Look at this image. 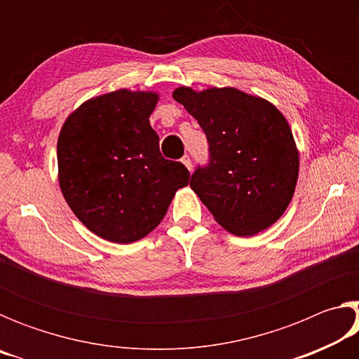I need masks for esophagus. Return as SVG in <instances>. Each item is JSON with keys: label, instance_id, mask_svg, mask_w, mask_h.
<instances>
[{"label": "esophagus", "instance_id": "34e87169", "mask_svg": "<svg viewBox=\"0 0 359 359\" xmlns=\"http://www.w3.org/2000/svg\"><path fill=\"white\" fill-rule=\"evenodd\" d=\"M182 163H184V165H185V168L188 169V171H191L193 166H191V160H190V156L185 155L184 158H182Z\"/></svg>", "mask_w": 359, "mask_h": 359}]
</instances>
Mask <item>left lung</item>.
Segmentation results:
<instances>
[{
	"label": "left lung",
	"mask_w": 359,
	"mask_h": 359,
	"mask_svg": "<svg viewBox=\"0 0 359 359\" xmlns=\"http://www.w3.org/2000/svg\"><path fill=\"white\" fill-rule=\"evenodd\" d=\"M198 120L210 161L190 187L215 222L234 236H255L287 210L299 175V151L287 118L264 98L234 87L174 90Z\"/></svg>",
	"instance_id": "8db88e82"
}]
</instances>
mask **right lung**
Here are the masks:
<instances>
[{"instance_id":"add662e5","label":"right lung","mask_w":359,"mask_h":359,"mask_svg":"<svg viewBox=\"0 0 359 359\" xmlns=\"http://www.w3.org/2000/svg\"><path fill=\"white\" fill-rule=\"evenodd\" d=\"M160 95L120 88L82 102L62 126L58 182L92 233L131 244L154 231L190 172L160 154L150 126Z\"/></svg>"}]
</instances>
